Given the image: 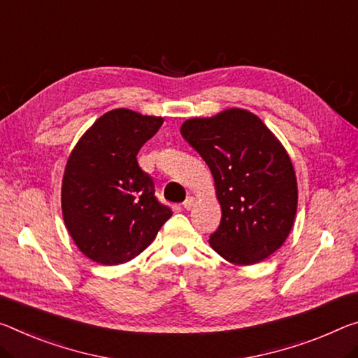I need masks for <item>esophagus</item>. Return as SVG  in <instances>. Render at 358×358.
Returning <instances> with one entry per match:
<instances>
[{
  "label": "esophagus",
  "mask_w": 358,
  "mask_h": 358,
  "mask_svg": "<svg viewBox=\"0 0 358 358\" xmlns=\"http://www.w3.org/2000/svg\"><path fill=\"white\" fill-rule=\"evenodd\" d=\"M192 206H194V197L188 196V197H186V201L183 202V207H185L186 210H189Z\"/></svg>",
  "instance_id": "1"
}]
</instances>
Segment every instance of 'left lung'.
Listing matches in <instances>:
<instances>
[{
  "mask_svg": "<svg viewBox=\"0 0 358 358\" xmlns=\"http://www.w3.org/2000/svg\"><path fill=\"white\" fill-rule=\"evenodd\" d=\"M180 132L215 180L221 221L210 247L236 266L257 264L279 250L293 228L298 185L275 135L242 108L188 119Z\"/></svg>",
  "mask_w": 358,
  "mask_h": 358,
  "instance_id": "obj_1",
  "label": "left lung"
}]
</instances>
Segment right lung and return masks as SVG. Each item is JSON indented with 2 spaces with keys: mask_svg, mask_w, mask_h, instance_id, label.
Segmentation results:
<instances>
[{
  "mask_svg": "<svg viewBox=\"0 0 358 358\" xmlns=\"http://www.w3.org/2000/svg\"><path fill=\"white\" fill-rule=\"evenodd\" d=\"M162 122L116 108L86 130L68 157L62 213L76 247L95 263L115 266L138 257L172 217L137 162Z\"/></svg>",
  "mask_w": 358,
  "mask_h": 358,
  "instance_id": "1",
  "label": "right lung"
}]
</instances>
